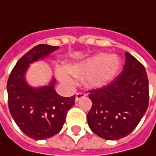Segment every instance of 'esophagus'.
<instances>
[{
    "label": "esophagus",
    "instance_id": "1",
    "mask_svg": "<svg viewBox=\"0 0 156 156\" xmlns=\"http://www.w3.org/2000/svg\"><path fill=\"white\" fill-rule=\"evenodd\" d=\"M87 94L85 93H82V92H78V93L75 94V101H80L81 98H83V97H85Z\"/></svg>",
    "mask_w": 156,
    "mask_h": 156
}]
</instances>
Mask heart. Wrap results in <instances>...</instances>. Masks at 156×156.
Masks as SVG:
<instances>
[{
    "label": "heart",
    "mask_w": 156,
    "mask_h": 156,
    "mask_svg": "<svg viewBox=\"0 0 156 156\" xmlns=\"http://www.w3.org/2000/svg\"><path fill=\"white\" fill-rule=\"evenodd\" d=\"M121 67V59L116 55L97 54L86 60L69 65L66 70L69 75L75 78L86 77L87 85L98 87L103 86L115 75ZM57 75L63 83L72 85L74 81L66 72L58 70Z\"/></svg>",
    "instance_id": "obj_1"
}]
</instances>
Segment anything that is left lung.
<instances>
[{
	"label": "left lung",
	"mask_w": 156,
	"mask_h": 156,
	"mask_svg": "<svg viewBox=\"0 0 156 156\" xmlns=\"http://www.w3.org/2000/svg\"><path fill=\"white\" fill-rule=\"evenodd\" d=\"M121 75L104 87L90 90L87 123L95 135L119 140L136 128L148 107V79L144 66L126 52Z\"/></svg>",
	"instance_id": "obj_1"
}]
</instances>
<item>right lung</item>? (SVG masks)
Listing matches in <instances>:
<instances>
[{
    "label": "right lung",
    "instance_id": "add662e5",
    "mask_svg": "<svg viewBox=\"0 0 156 156\" xmlns=\"http://www.w3.org/2000/svg\"><path fill=\"white\" fill-rule=\"evenodd\" d=\"M58 48L47 44L34 47L15 64L7 83L10 114L19 129L34 140H44L58 134L68 111L75 104V95L62 97L56 93L55 79L40 87H30L25 79L30 63L45 58Z\"/></svg>",
    "mask_w": 156,
    "mask_h": 156
}]
</instances>
